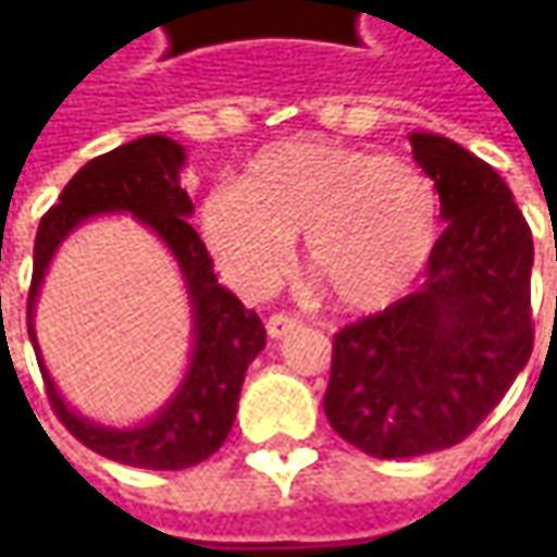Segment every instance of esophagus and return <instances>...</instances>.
I'll use <instances>...</instances> for the list:
<instances>
[{
	"label": "esophagus",
	"mask_w": 557,
	"mask_h": 557,
	"mask_svg": "<svg viewBox=\"0 0 557 557\" xmlns=\"http://www.w3.org/2000/svg\"><path fill=\"white\" fill-rule=\"evenodd\" d=\"M300 322L294 319V315H288V312H275V315H269V322H267V332L269 337H285L288 332H294Z\"/></svg>",
	"instance_id": "1"
}]
</instances>
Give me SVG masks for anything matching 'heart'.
I'll return each instance as SVG.
<instances>
[{"instance_id": "1", "label": "heart", "mask_w": 557, "mask_h": 557, "mask_svg": "<svg viewBox=\"0 0 557 557\" xmlns=\"http://www.w3.org/2000/svg\"><path fill=\"white\" fill-rule=\"evenodd\" d=\"M434 183L396 158L288 139L207 195L203 238L235 288H272L304 232V260L347 310H381L416 285L437 245Z\"/></svg>"}]
</instances>
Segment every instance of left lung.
Returning <instances> with one entry per match:
<instances>
[{
	"label": "left lung",
	"instance_id": "left-lung-1",
	"mask_svg": "<svg viewBox=\"0 0 557 557\" xmlns=\"http://www.w3.org/2000/svg\"><path fill=\"white\" fill-rule=\"evenodd\" d=\"M446 228L424 285L334 334L325 416L374 459L449 449L533 354V235L503 176L437 133H412Z\"/></svg>",
	"mask_w": 557,
	"mask_h": 557
}]
</instances>
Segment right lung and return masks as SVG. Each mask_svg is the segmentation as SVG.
<instances>
[{
    "label": "right lung",
    "instance_id": "obj_1",
    "mask_svg": "<svg viewBox=\"0 0 557 557\" xmlns=\"http://www.w3.org/2000/svg\"><path fill=\"white\" fill-rule=\"evenodd\" d=\"M183 166V145L158 133L126 141L86 163L64 185L58 203L39 223L27 297V334L54 416L98 456L151 471L191 468L223 446L238 412L247 366L267 347V329L260 315L247 310L232 290L216 282L213 260L188 223L195 207L188 191L180 185ZM101 212H129L171 247L184 272L193 307V359L186 377L177 394L154 417L133 429H104L74 413L63 403L41 362L32 325L35 297L53 250L74 227Z\"/></svg>",
    "mask_w": 557,
    "mask_h": 557
}]
</instances>
